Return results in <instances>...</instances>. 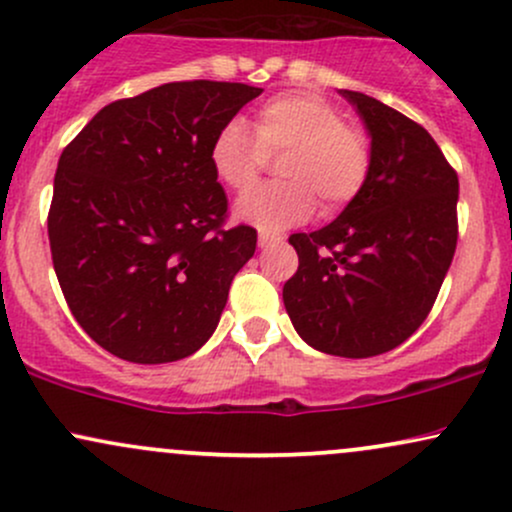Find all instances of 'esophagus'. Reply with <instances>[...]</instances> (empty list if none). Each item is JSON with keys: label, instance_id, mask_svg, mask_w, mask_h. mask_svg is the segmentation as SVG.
I'll return each mask as SVG.
<instances>
[{"label": "esophagus", "instance_id": "1", "mask_svg": "<svg viewBox=\"0 0 512 512\" xmlns=\"http://www.w3.org/2000/svg\"><path fill=\"white\" fill-rule=\"evenodd\" d=\"M281 240H284L281 236H272V233H260V238H257V245H260L262 250H269V248H276Z\"/></svg>", "mask_w": 512, "mask_h": 512}]
</instances>
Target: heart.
Returning a JSON list of instances; mask_svg holds the SVG:
<instances>
[{
	"label": "heart",
	"instance_id": "b5f03b06",
	"mask_svg": "<svg viewBox=\"0 0 512 512\" xmlns=\"http://www.w3.org/2000/svg\"><path fill=\"white\" fill-rule=\"evenodd\" d=\"M279 185L245 192L236 202V219L264 233L284 231L308 221L320 199L322 211L344 209L366 187L370 142L342 110L315 93H281L257 110L255 132L233 117L216 129L209 161L216 178L231 190H248L260 178L267 156L284 154Z\"/></svg>",
	"mask_w": 512,
	"mask_h": 512
}]
</instances>
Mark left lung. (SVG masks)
<instances>
[{
    "instance_id": "1",
    "label": "left lung",
    "mask_w": 512,
    "mask_h": 512,
    "mask_svg": "<svg viewBox=\"0 0 512 512\" xmlns=\"http://www.w3.org/2000/svg\"><path fill=\"white\" fill-rule=\"evenodd\" d=\"M339 93L368 129L370 175L332 223L289 238L298 272L284 305L305 344L368 358L431 313L455 255L460 182L424 127L366 93Z\"/></svg>"
}]
</instances>
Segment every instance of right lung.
<instances>
[{"mask_svg": "<svg viewBox=\"0 0 512 512\" xmlns=\"http://www.w3.org/2000/svg\"><path fill=\"white\" fill-rule=\"evenodd\" d=\"M262 88L173 81L101 113L62 151L48 236L69 310L98 346L170 363L214 334L257 231L223 228L209 144Z\"/></svg>", "mask_w": 512, "mask_h": 512, "instance_id": "obj_1", "label": "right lung"}]
</instances>
